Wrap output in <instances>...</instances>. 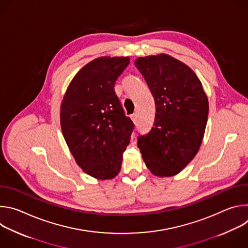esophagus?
<instances>
[{
	"label": "esophagus",
	"mask_w": 248,
	"mask_h": 248,
	"mask_svg": "<svg viewBox=\"0 0 248 248\" xmlns=\"http://www.w3.org/2000/svg\"><path fill=\"white\" fill-rule=\"evenodd\" d=\"M130 118H131V120L133 121V122H136L137 121V114L135 113V114H132L131 116H130Z\"/></svg>",
	"instance_id": "34e87169"
}]
</instances>
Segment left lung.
Here are the masks:
<instances>
[{
	"mask_svg": "<svg viewBox=\"0 0 248 248\" xmlns=\"http://www.w3.org/2000/svg\"><path fill=\"white\" fill-rule=\"evenodd\" d=\"M154 97L156 115L151 130L137 146L157 176L179 173L195 157L204 136L209 104L193 70L167 54L134 61Z\"/></svg>",
	"mask_w": 248,
	"mask_h": 248,
	"instance_id": "8db88e82",
	"label": "left lung"
}]
</instances>
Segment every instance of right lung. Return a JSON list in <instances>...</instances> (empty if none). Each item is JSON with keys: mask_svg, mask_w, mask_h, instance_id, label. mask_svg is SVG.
I'll return each instance as SVG.
<instances>
[{"mask_svg": "<svg viewBox=\"0 0 248 248\" xmlns=\"http://www.w3.org/2000/svg\"><path fill=\"white\" fill-rule=\"evenodd\" d=\"M128 57H100L84 65L63 96L61 127L78 165L98 180L120 172L134 124L124 115L114 86Z\"/></svg>", "mask_w": 248, "mask_h": 248, "instance_id": "1", "label": "right lung"}]
</instances>
